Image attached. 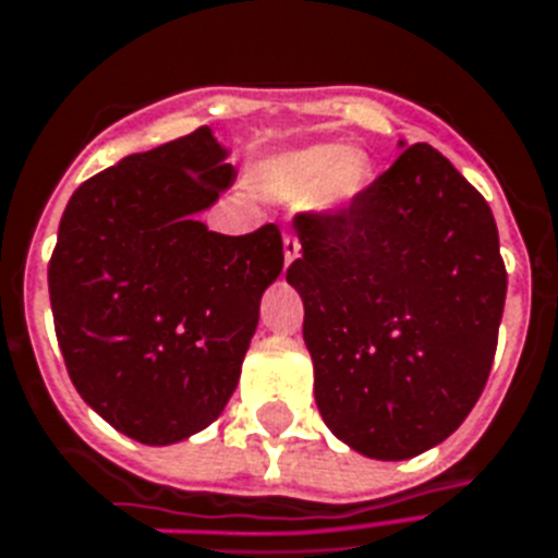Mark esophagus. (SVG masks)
Segmentation results:
<instances>
[{"mask_svg": "<svg viewBox=\"0 0 558 558\" xmlns=\"http://www.w3.org/2000/svg\"><path fill=\"white\" fill-rule=\"evenodd\" d=\"M282 244H284V267H288L293 262V258H300L302 244H300V239H296V235H293V233H284Z\"/></svg>", "mask_w": 558, "mask_h": 558, "instance_id": "obj_1", "label": "esophagus"}]
</instances>
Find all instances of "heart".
I'll list each match as a JSON object with an SVG mask.
<instances>
[{"mask_svg":"<svg viewBox=\"0 0 558 558\" xmlns=\"http://www.w3.org/2000/svg\"><path fill=\"white\" fill-rule=\"evenodd\" d=\"M258 186L279 202L311 198L316 207H342L365 186V163L354 149L305 146L267 160L258 169Z\"/></svg>","mask_w":558,"mask_h":558,"instance_id":"heart-1","label":"heart"}]
</instances>
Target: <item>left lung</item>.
<instances>
[{
  "label": "left lung",
  "instance_id": "obj_1",
  "mask_svg": "<svg viewBox=\"0 0 558 558\" xmlns=\"http://www.w3.org/2000/svg\"><path fill=\"white\" fill-rule=\"evenodd\" d=\"M288 282L305 305L325 426L377 461L438 447L487 386L507 270L484 195L429 144L351 204L293 218Z\"/></svg>",
  "mask_w": 558,
  "mask_h": 558
}]
</instances>
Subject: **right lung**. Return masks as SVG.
I'll use <instances>...</instances> for the list:
<instances>
[{
	"label": "right lung",
	"instance_id": "right-lung-1",
	"mask_svg": "<svg viewBox=\"0 0 558 558\" xmlns=\"http://www.w3.org/2000/svg\"><path fill=\"white\" fill-rule=\"evenodd\" d=\"M209 126L123 158L74 190L48 262L53 328L80 398L167 447L225 412L282 274V233L198 221L235 181Z\"/></svg>",
	"mask_w": 558,
	"mask_h": 558
}]
</instances>
